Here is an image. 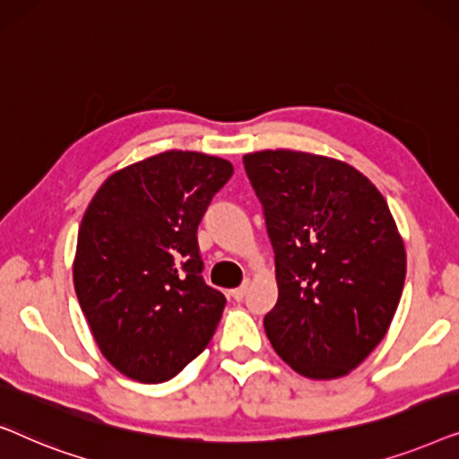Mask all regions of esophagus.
Wrapping results in <instances>:
<instances>
[{
    "label": "esophagus",
    "mask_w": 459,
    "mask_h": 459,
    "mask_svg": "<svg viewBox=\"0 0 459 459\" xmlns=\"http://www.w3.org/2000/svg\"><path fill=\"white\" fill-rule=\"evenodd\" d=\"M248 290H250V281L247 280L240 288H236V290H231V297H234V300H242L244 297H247Z\"/></svg>",
    "instance_id": "1"
}]
</instances>
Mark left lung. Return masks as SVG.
<instances>
[{
  "instance_id": "8db88e82",
  "label": "left lung",
  "mask_w": 459,
  "mask_h": 459,
  "mask_svg": "<svg viewBox=\"0 0 459 459\" xmlns=\"http://www.w3.org/2000/svg\"><path fill=\"white\" fill-rule=\"evenodd\" d=\"M275 255L278 303L263 319L294 372L341 378L385 338L405 247L382 194L347 162L297 150L244 154Z\"/></svg>"
}]
</instances>
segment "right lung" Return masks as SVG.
Segmentation results:
<instances>
[{
    "instance_id": "right-lung-1",
    "label": "right lung",
    "mask_w": 459,
    "mask_h": 459,
    "mask_svg": "<svg viewBox=\"0 0 459 459\" xmlns=\"http://www.w3.org/2000/svg\"><path fill=\"white\" fill-rule=\"evenodd\" d=\"M234 173L217 156L169 150L112 173L79 228L73 280L100 351L146 385L203 353L225 297L203 280L198 225Z\"/></svg>"
}]
</instances>
